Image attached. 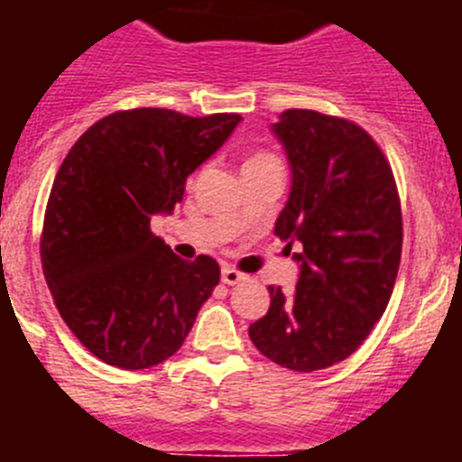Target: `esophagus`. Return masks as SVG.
<instances>
[{"label":"esophagus","mask_w":462,"mask_h":462,"mask_svg":"<svg viewBox=\"0 0 462 462\" xmlns=\"http://www.w3.org/2000/svg\"><path fill=\"white\" fill-rule=\"evenodd\" d=\"M245 275L240 271H236L234 266H224L222 268V282L224 284H228V287H234V284H238V282H243Z\"/></svg>","instance_id":"obj_1"}]
</instances>
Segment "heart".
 <instances>
[{
  "label": "heart",
  "mask_w": 462,
  "mask_h": 462,
  "mask_svg": "<svg viewBox=\"0 0 462 462\" xmlns=\"http://www.w3.org/2000/svg\"><path fill=\"white\" fill-rule=\"evenodd\" d=\"M273 162H280L275 154L271 152H254L250 157L245 159V169H252V166H263V164H273Z\"/></svg>",
  "instance_id": "heart-1"
}]
</instances>
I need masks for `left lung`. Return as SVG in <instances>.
Returning a JSON list of instances; mask_svg holds the SVG:
<instances>
[{
    "label": "left lung",
    "instance_id": "8db88e82",
    "mask_svg": "<svg viewBox=\"0 0 462 462\" xmlns=\"http://www.w3.org/2000/svg\"><path fill=\"white\" fill-rule=\"evenodd\" d=\"M275 134L293 185L275 236L293 240L296 291L271 287V308L250 326L263 356L296 373L352 356L393 293L402 252V210L389 159L356 122L317 110H284Z\"/></svg>",
    "mask_w": 462,
    "mask_h": 462
}]
</instances>
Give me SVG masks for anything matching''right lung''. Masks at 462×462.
I'll use <instances>...</instances> for the list:
<instances>
[{
  "instance_id": "right-lung-1",
  "label": "right lung",
  "mask_w": 462,
  "mask_h": 462,
  "mask_svg": "<svg viewBox=\"0 0 462 462\" xmlns=\"http://www.w3.org/2000/svg\"><path fill=\"white\" fill-rule=\"evenodd\" d=\"M238 113L116 110L73 143L41 231L55 308L80 345L122 370L173 356L219 284V263L185 261L150 228L182 201L187 178L231 136Z\"/></svg>"
}]
</instances>
